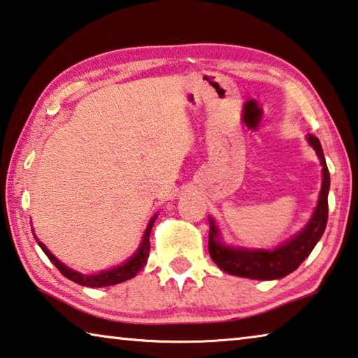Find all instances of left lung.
Listing matches in <instances>:
<instances>
[{
	"instance_id": "8db88e82",
	"label": "left lung",
	"mask_w": 358,
	"mask_h": 358,
	"mask_svg": "<svg viewBox=\"0 0 358 358\" xmlns=\"http://www.w3.org/2000/svg\"><path fill=\"white\" fill-rule=\"evenodd\" d=\"M308 141L315 150L323 167L322 189L314 215L306 228L299 231L290 241L282 243L274 250H250V248H236L224 245L220 241V231L215 221H210L208 231V253L221 271L231 275L247 277L255 280L282 279L298 269V266L309 257L317 242L323 236L328 221V189H330V172H328L325 156L320 141L314 135H308Z\"/></svg>"
}]
</instances>
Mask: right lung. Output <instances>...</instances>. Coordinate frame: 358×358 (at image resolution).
Here are the masks:
<instances>
[{"label": "right lung", "mask_w": 358, "mask_h": 358, "mask_svg": "<svg viewBox=\"0 0 358 358\" xmlns=\"http://www.w3.org/2000/svg\"><path fill=\"white\" fill-rule=\"evenodd\" d=\"M156 218H157V215H155V217L150 220V223H148V226H146V231L143 234V241H141L138 250L135 252L132 258L127 259L124 264L117 266V268L99 272V274H95V275L81 274V272L70 269L64 263H60V261L48 250V247L44 245L43 242H39L38 239L36 241H38V245L43 248L44 253H46V257L52 261V264L66 277V279H70V280L76 282V283H79V285H84V287H92V288L110 287V285H116V283H121L124 280L132 279V277L137 275L138 272L143 269V266L146 264V261H148V257H150V232H151L152 224H155Z\"/></svg>", "instance_id": "add662e5"}]
</instances>
